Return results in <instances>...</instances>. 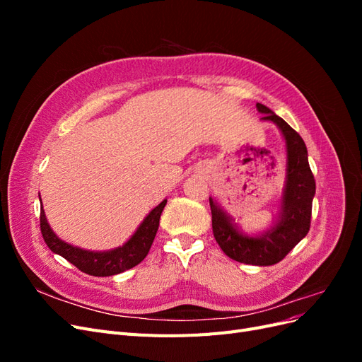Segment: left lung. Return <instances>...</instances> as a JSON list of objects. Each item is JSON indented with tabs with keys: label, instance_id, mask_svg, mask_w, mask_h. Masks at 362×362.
<instances>
[{
	"label": "left lung",
	"instance_id": "1",
	"mask_svg": "<svg viewBox=\"0 0 362 362\" xmlns=\"http://www.w3.org/2000/svg\"><path fill=\"white\" fill-rule=\"evenodd\" d=\"M257 110L264 115L261 117L262 120H270L278 125L286 140L287 175L276 221L259 235H246L213 198H210V206L214 238L229 258L245 264L272 266L286 258L288 252L308 234L315 181L302 137L269 107L258 103Z\"/></svg>",
	"mask_w": 362,
	"mask_h": 362
}]
</instances>
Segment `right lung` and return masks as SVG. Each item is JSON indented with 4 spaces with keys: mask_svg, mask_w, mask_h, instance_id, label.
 Instances as JSON below:
<instances>
[{
    "mask_svg": "<svg viewBox=\"0 0 362 362\" xmlns=\"http://www.w3.org/2000/svg\"><path fill=\"white\" fill-rule=\"evenodd\" d=\"M166 202L168 199L160 202L144 218V222L140 223L137 231L125 245L112 250L93 252L63 242V240L54 234L49 223L47 222L43 208H40V231L43 240H45V243L54 254H59L64 259H68L76 269H80L81 272L92 276H112L137 266L139 262L145 259L158 231L160 216L163 208L166 206Z\"/></svg>",
    "mask_w": 362,
    "mask_h": 362,
    "instance_id": "right-lung-1",
    "label": "right lung"
}]
</instances>
